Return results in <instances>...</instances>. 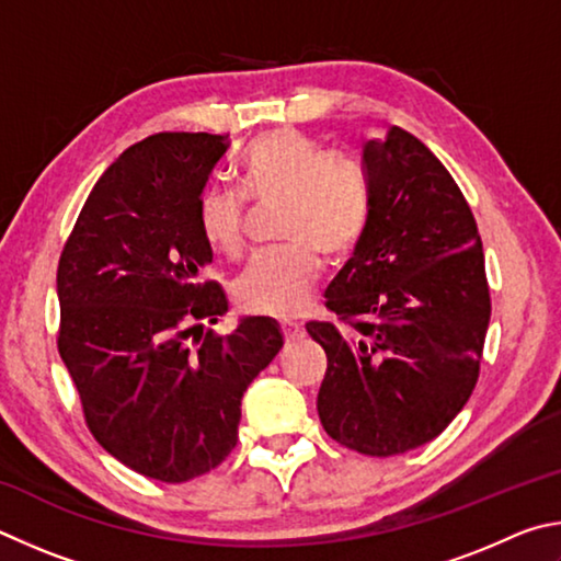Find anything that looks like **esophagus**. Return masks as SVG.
<instances>
[{"instance_id":"esophagus-1","label":"esophagus","mask_w":561,"mask_h":561,"mask_svg":"<svg viewBox=\"0 0 561 561\" xmlns=\"http://www.w3.org/2000/svg\"><path fill=\"white\" fill-rule=\"evenodd\" d=\"M280 330L286 340H296L302 332V322L298 318H280Z\"/></svg>"}]
</instances>
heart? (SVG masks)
Returning a JSON list of instances; mask_svg holds the SVG:
<instances>
[{"instance_id": "1", "label": "heart", "mask_w": 561, "mask_h": 561, "mask_svg": "<svg viewBox=\"0 0 561 561\" xmlns=\"http://www.w3.org/2000/svg\"><path fill=\"white\" fill-rule=\"evenodd\" d=\"M245 196L278 204L280 251L263 253L236 280L239 308L253 316H296L320 278V255L342 259L355 249L367 221V186L355 167L325 157L293 130L255 137L239 160ZM206 243L226 259L245 249V202L221 184L206 186L196 206Z\"/></svg>"}]
</instances>
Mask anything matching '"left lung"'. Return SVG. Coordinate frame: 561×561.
Segmentation results:
<instances>
[{
    "label": "left lung",
    "instance_id": "8db88e82",
    "mask_svg": "<svg viewBox=\"0 0 561 561\" xmlns=\"http://www.w3.org/2000/svg\"><path fill=\"white\" fill-rule=\"evenodd\" d=\"M367 224L325 290L347 328L308 322L325 350L318 414L365 456L434 440L478 381L490 290L473 211L414 135L391 125L362 145Z\"/></svg>",
    "mask_w": 561,
    "mask_h": 561
}]
</instances>
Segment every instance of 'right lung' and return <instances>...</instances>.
Instances as JSON below:
<instances>
[{"label":"right lung","mask_w":561,"mask_h":561,"mask_svg":"<svg viewBox=\"0 0 561 561\" xmlns=\"http://www.w3.org/2000/svg\"><path fill=\"white\" fill-rule=\"evenodd\" d=\"M226 147L209 133L127 147L58 261V352L85 424L123 466L162 483L209 473L231 454L243 391L283 347L271 318H243L226 337L204 332L229 310L219 283L204 280L214 253L196 216Z\"/></svg>","instance_id":"obj_1"}]
</instances>
